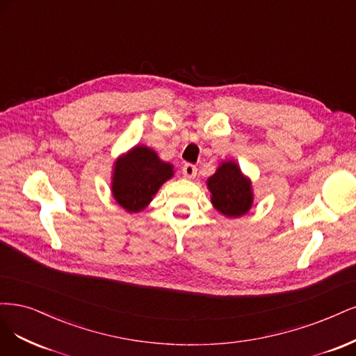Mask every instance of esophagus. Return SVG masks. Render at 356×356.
Masks as SVG:
<instances>
[{
    "label": "esophagus",
    "instance_id": "1",
    "mask_svg": "<svg viewBox=\"0 0 356 356\" xmlns=\"http://www.w3.org/2000/svg\"><path fill=\"white\" fill-rule=\"evenodd\" d=\"M197 171H198V168L193 164H185L181 167V173L186 179H193L195 176H197Z\"/></svg>",
    "mask_w": 356,
    "mask_h": 356
}]
</instances>
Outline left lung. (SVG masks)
<instances>
[{
  "instance_id": "obj_1",
  "label": "left lung",
  "mask_w": 356,
  "mask_h": 356,
  "mask_svg": "<svg viewBox=\"0 0 356 356\" xmlns=\"http://www.w3.org/2000/svg\"><path fill=\"white\" fill-rule=\"evenodd\" d=\"M207 188L211 192L214 209L226 217L244 216L253 205L251 181L234 161L222 163L209 177Z\"/></svg>"
}]
</instances>
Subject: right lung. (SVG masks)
I'll list each match as a JSON object with an SVG mask.
<instances>
[{
	"instance_id": "right-lung-1",
	"label": "right lung",
	"mask_w": 356,
	"mask_h": 356,
	"mask_svg": "<svg viewBox=\"0 0 356 356\" xmlns=\"http://www.w3.org/2000/svg\"><path fill=\"white\" fill-rule=\"evenodd\" d=\"M173 176V165L161 161L151 147L134 146L115 161L112 195L124 210L139 213L152 201L163 183Z\"/></svg>"
}]
</instances>
